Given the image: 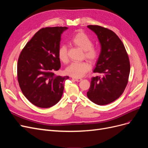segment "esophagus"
Listing matches in <instances>:
<instances>
[{
  "mask_svg": "<svg viewBox=\"0 0 148 148\" xmlns=\"http://www.w3.org/2000/svg\"><path fill=\"white\" fill-rule=\"evenodd\" d=\"M72 79L76 82H80V81H82V78H72Z\"/></svg>",
  "mask_w": 148,
  "mask_h": 148,
  "instance_id": "34e87169",
  "label": "esophagus"
}]
</instances>
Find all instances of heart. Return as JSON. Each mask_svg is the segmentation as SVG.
I'll return each mask as SVG.
<instances>
[{
    "instance_id": "1",
    "label": "heart",
    "mask_w": 148,
    "mask_h": 148,
    "mask_svg": "<svg viewBox=\"0 0 148 148\" xmlns=\"http://www.w3.org/2000/svg\"><path fill=\"white\" fill-rule=\"evenodd\" d=\"M71 42L84 51V56L91 62H96L99 57L100 52L97 49L93 47L92 39L83 31H79L71 39ZM57 54L59 59L66 63L68 62V49L65 44H62L58 48ZM91 66L88 62H72L65 69L66 73L74 78L84 77L91 70Z\"/></svg>"
}]
</instances>
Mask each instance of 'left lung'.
Segmentation results:
<instances>
[{
	"instance_id": "1",
	"label": "left lung",
	"mask_w": 148,
	"mask_h": 148,
	"mask_svg": "<svg viewBox=\"0 0 148 148\" xmlns=\"http://www.w3.org/2000/svg\"><path fill=\"white\" fill-rule=\"evenodd\" d=\"M97 36L101 50L93 72L102 74L91 78L87 96L97 105H106L122 95L130 71L128 53L114 31L98 25H88Z\"/></svg>"
}]
</instances>
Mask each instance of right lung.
I'll use <instances>...</instances> for the list:
<instances>
[{
    "label": "right lung",
    "mask_w": 148,
    "mask_h": 148,
    "mask_svg": "<svg viewBox=\"0 0 148 148\" xmlns=\"http://www.w3.org/2000/svg\"><path fill=\"white\" fill-rule=\"evenodd\" d=\"M67 27L39 29L20 53L17 77L21 90L31 103L41 108L56 104L63 94L64 82L69 77L56 76L60 68L57 54L61 34Z\"/></svg>",
    "instance_id": "1"
}]
</instances>
